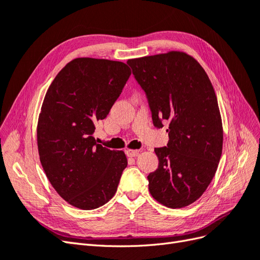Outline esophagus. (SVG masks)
Returning a JSON list of instances; mask_svg holds the SVG:
<instances>
[{
	"instance_id": "1",
	"label": "esophagus",
	"mask_w": 260,
	"mask_h": 260,
	"mask_svg": "<svg viewBox=\"0 0 260 260\" xmlns=\"http://www.w3.org/2000/svg\"><path fill=\"white\" fill-rule=\"evenodd\" d=\"M125 153H127V155L129 157H137V156L140 155L141 149H127Z\"/></svg>"
}]
</instances>
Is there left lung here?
Listing matches in <instances>:
<instances>
[{
	"label": "left lung",
	"mask_w": 260,
	"mask_h": 260,
	"mask_svg": "<svg viewBox=\"0 0 260 260\" xmlns=\"http://www.w3.org/2000/svg\"><path fill=\"white\" fill-rule=\"evenodd\" d=\"M145 91L155 127L167 120V146L155 148L158 168L147 176L148 190L161 205L182 208L210 184L222 153L218 101L205 70L191 55L170 51L129 59Z\"/></svg>",
	"instance_id": "1"
}]
</instances>
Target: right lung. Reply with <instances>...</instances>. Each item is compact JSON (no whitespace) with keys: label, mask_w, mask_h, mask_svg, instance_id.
<instances>
[{"label":"right lung","mask_w":260,"mask_h":260,"mask_svg":"<svg viewBox=\"0 0 260 260\" xmlns=\"http://www.w3.org/2000/svg\"><path fill=\"white\" fill-rule=\"evenodd\" d=\"M130 75L122 61L79 57L46 91L37 125L39 156L52 186L72 206L99 208L117 191L127 156L96 143L93 133Z\"/></svg>","instance_id":"obj_1"}]
</instances>
